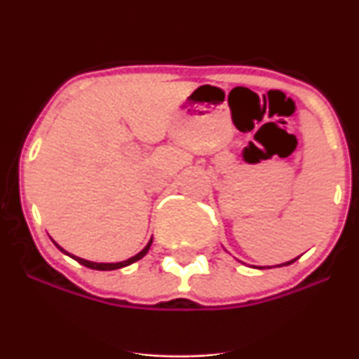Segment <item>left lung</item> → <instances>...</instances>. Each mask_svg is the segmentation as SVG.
<instances>
[{
	"mask_svg": "<svg viewBox=\"0 0 359 359\" xmlns=\"http://www.w3.org/2000/svg\"><path fill=\"white\" fill-rule=\"evenodd\" d=\"M295 259H297V258H294V259H290V262H287V263H283V265H290V263H294V262H295ZM277 266H282V265H277Z\"/></svg>",
	"mask_w": 359,
	"mask_h": 359,
	"instance_id": "8db88e82",
	"label": "left lung"
}]
</instances>
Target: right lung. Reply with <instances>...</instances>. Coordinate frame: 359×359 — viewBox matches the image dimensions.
<instances>
[{"instance_id": "right-lung-1", "label": "right lung", "mask_w": 359, "mask_h": 359, "mask_svg": "<svg viewBox=\"0 0 359 359\" xmlns=\"http://www.w3.org/2000/svg\"><path fill=\"white\" fill-rule=\"evenodd\" d=\"M55 246H57V248H59V250L62 251V253L69 255V257L76 259V262H79L81 265L88 266V269H93V270H118V269H123V266H128V265H131V263L138 262V259H142L143 257H145V255L148 253V250H150V246H151V240L148 241V245H147L145 248H143L142 251H140L138 255H135V257H131V258L125 259V262H118V263H96V262H89V259H84V258H79V257H74V255L67 253V251H65L64 248H60V246L57 245V243H55Z\"/></svg>"}]
</instances>
